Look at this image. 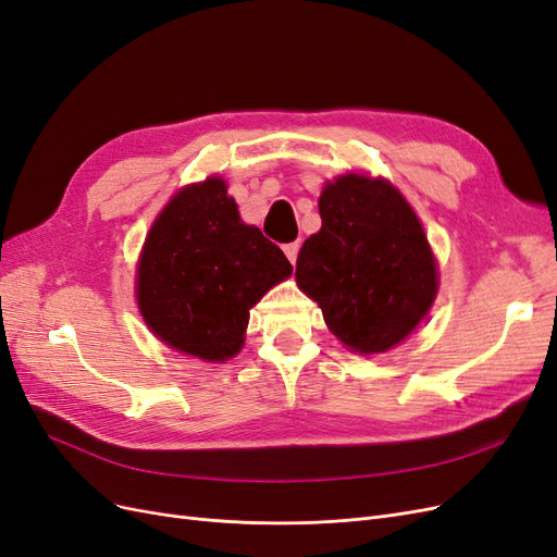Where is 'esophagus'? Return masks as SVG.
I'll return each mask as SVG.
<instances>
[{"instance_id":"esophagus-1","label":"esophagus","mask_w":557,"mask_h":557,"mask_svg":"<svg viewBox=\"0 0 557 557\" xmlns=\"http://www.w3.org/2000/svg\"><path fill=\"white\" fill-rule=\"evenodd\" d=\"M283 252H285V258L290 260V264H295V262H297V252H299V242L285 244V246H283Z\"/></svg>"}]
</instances>
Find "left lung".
<instances>
[{
  "label": "left lung",
  "mask_w": 557,
  "mask_h": 557,
  "mask_svg": "<svg viewBox=\"0 0 557 557\" xmlns=\"http://www.w3.org/2000/svg\"><path fill=\"white\" fill-rule=\"evenodd\" d=\"M323 227L301 246L295 278L339 339L360 352L399 344L436 295L423 225L391 183L358 174L327 183Z\"/></svg>",
  "instance_id": "1"
}]
</instances>
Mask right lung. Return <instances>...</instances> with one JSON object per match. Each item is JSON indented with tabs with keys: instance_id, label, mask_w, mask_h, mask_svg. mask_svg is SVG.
<instances>
[{
	"instance_id": "obj_1",
	"label": "right lung",
	"mask_w": 557,
	"mask_h": 557,
	"mask_svg": "<svg viewBox=\"0 0 557 557\" xmlns=\"http://www.w3.org/2000/svg\"><path fill=\"white\" fill-rule=\"evenodd\" d=\"M293 264L264 234L244 225L221 178L183 188L150 227L137 299L146 325L188 356H237L248 309Z\"/></svg>"
}]
</instances>
